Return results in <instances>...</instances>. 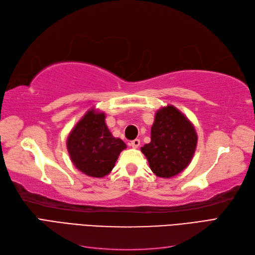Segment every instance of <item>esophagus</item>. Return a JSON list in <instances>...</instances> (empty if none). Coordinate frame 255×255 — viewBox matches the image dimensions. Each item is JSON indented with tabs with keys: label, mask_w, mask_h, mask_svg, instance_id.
I'll return each instance as SVG.
<instances>
[{
	"label": "esophagus",
	"mask_w": 255,
	"mask_h": 255,
	"mask_svg": "<svg viewBox=\"0 0 255 255\" xmlns=\"http://www.w3.org/2000/svg\"><path fill=\"white\" fill-rule=\"evenodd\" d=\"M129 145L132 146V148L136 149V148H138V146L140 145V140L139 139H134V140H132V141L129 142Z\"/></svg>",
	"instance_id": "esophagus-1"
}]
</instances>
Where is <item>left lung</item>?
<instances>
[{
  "label": "left lung",
  "mask_w": 255,
  "mask_h": 255,
  "mask_svg": "<svg viewBox=\"0 0 255 255\" xmlns=\"http://www.w3.org/2000/svg\"><path fill=\"white\" fill-rule=\"evenodd\" d=\"M198 141L192 123L172 105L161 107L151 128V141L141 152L153 173L172 177L182 172L191 161Z\"/></svg>",
  "instance_id": "8db88e82"
}]
</instances>
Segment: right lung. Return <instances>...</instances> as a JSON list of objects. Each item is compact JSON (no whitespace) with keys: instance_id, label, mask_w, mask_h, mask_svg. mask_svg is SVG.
Segmentation results:
<instances>
[{"instance_id":"1","label":"right lung","mask_w":255,"mask_h":255,"mask_svg":"<svg viewBox=\"0 0 255 255\" xmlns=\"http://www.w3.org/2000/svg\"><path fill=\"white\" fill-rule=\"evenodd\" d=\"M127 148L120 138H115L105 123V114L89 110L76 123L67 139V149L73 165L88 176L109 174Z\"/></svg>"}]
</instances>
